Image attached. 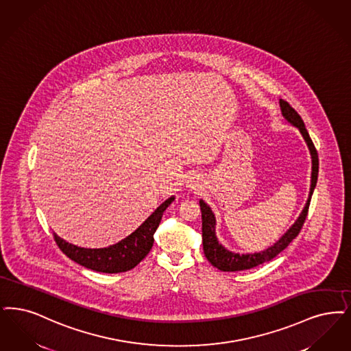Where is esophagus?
<instances>
[{
	"label": "esophagus",
	"mask_w": 351,
	"mask_h": 351,
	"mask_svg": "<svg viewBox=\"0 0 351 351\" xmlns=\"http://www.w3.org/2000/svg\"><path fill=\"white\" fill-rule=\"evenodd\" d=\"M189 186H193V185H195V184H196V182H195V179H193V178H192V179H191V180H189Z\"/></svg>",
	"instance_id": "esophagus-1"
}]
</instances>
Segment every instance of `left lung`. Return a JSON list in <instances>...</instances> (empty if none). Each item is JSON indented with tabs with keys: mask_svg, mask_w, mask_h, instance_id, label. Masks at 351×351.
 Instances as JSON below:
<instances>
[{
	"mask_svg": "<svg viewBox=\"0 0 351 351\" xmlns=\"http://www.w3.org/2000/svg\"><path fill=\"white\" fill-rule=\"evenodd\" d=\"M280 106L283 117L290 124H293L300 130L303 138L307 142V146H308L311 158H312V176H311L308 201H307L304 209L302 211V214L299 215V218L296 219L294 225L291 226V228L274 245L269 247L267 250L263 251V252L252 253V254H239V253L227 251L225 247H222L219 244V241L217 240V237H215V217H214L210 208L201 199L199 201V208H201V217H202L204 253H205V256H206V258H208V261L210 263L211 265L222 270V271L247 270V269H252V267H258L264 263L270 261L277 254H280L285 248H287V245L299 235L302 227L304 225V221L307 218L311 197H312L313 189H315L316 182H317L319 155H317L316 147L311 140L308 132L306 129V125H304L302 117L299 116V113L296 112L294 108L287 101H285L283 99H280Z\"/></svg>",
	"mask_w": 351,
	"mask_h": 351,
	"instance_id": "left-lung-1",
	"label": "left lung"
}]
</instances>
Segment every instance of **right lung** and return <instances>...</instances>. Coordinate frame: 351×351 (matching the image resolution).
Masks as SVG:
<instances>
[{
    "label": "right lung",
    "mask_w": 351,
    "mask_h": 351,
    "mask_svg": "<svg viewBox=\"0 0 351 351\" xmlns=\"http://www.w3.org/2000/svg\"><path fill=\"white\" fill-rule=\"evenodd\" d=\"M173 199V197H169L133 234L107 248H81L65 241L56 234H53V238L58 248L82 267L110 274L128 271L138 265L150 252L154 243L155 231L160 223L163 211L169 208Z\"/></svg>",
    "instance_id": "right-lung-1"
}]
</instances>
